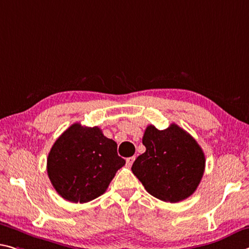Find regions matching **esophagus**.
Wrapping results in <instances>:
<instances>
[{"label":"esophagus","mask_w":249,"mask_h":249,"mask_svg":"<svg viewBox=\"0 0 249 249\" xmlns=\"http://www.w3.org/2000/svg\"><path fill=\"white\" fill-rule=\"evenodd\" d=\"M134 160H135V156L128 157V159L126 160V165H127V167H131L132 166L133 163H134Z\"/></svg>","instance_id":"34e87169"}]
</instances>
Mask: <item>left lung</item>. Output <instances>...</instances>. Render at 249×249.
I'll return each instance as SVG.
<instances>
[{
  "instance_id": "left-lung-1",
  "label": "left lung",
  "mask_w": 249,
  "mask_h": 249,
  "mask_svg": "<svg viewBox=\"0 0 249 249\" xmlns=\"http://www.w3.org/2000/svg\"><path fill=\"white\" fill-rule=\"evenodd\" d=\"M143 145L146 151L134 161L132 171L149 194L178 203L196 191L205 171V155L186 131L174 123L163 131L148 125Z\"/></svg>"
}]
</instances>
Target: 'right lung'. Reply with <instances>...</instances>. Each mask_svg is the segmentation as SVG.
<instances>
[{
  "label": "right lung",
  "mask_w": 249,
  "mask_h": 249,
  "mask_svg": "<svg viewBox=\"0 0 249 249\" xmlns=\"http://www.w3.org/2000/svg\"><path fill=\"white\" fill-rule=\"evenodd\" d=\"M125 165L117 144L97 126L71 125L51 148L47 175L63 198L88 203L104 194L116 172Z\"/></svg>",
  "instance_id": "add662e5"
}]
</instances>
